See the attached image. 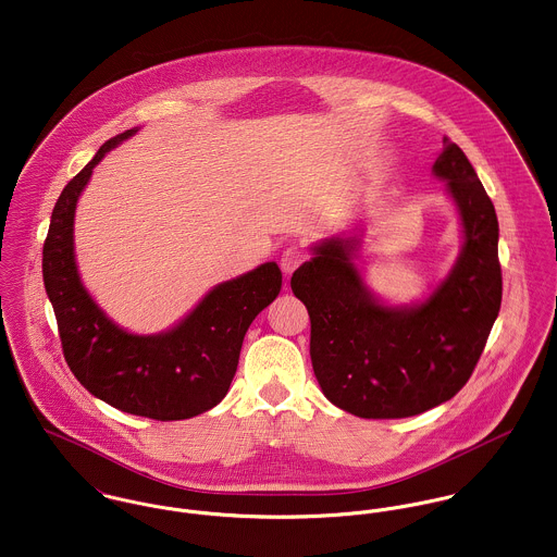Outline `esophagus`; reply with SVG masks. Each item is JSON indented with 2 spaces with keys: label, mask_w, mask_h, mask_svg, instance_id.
I'll return each mask as SVG.
<instances>
[{
  "label": "esophagus",
  "mask_w": 557,
  "mask_h": 557,
  "mask_svg": "<svg viewBox=\"0 0 557 557\" xmlns=\"http://www.w3.org/2000/svg\"><path fill=\"white\" fill-rule=\"evenodd\" d=\"M305 258H307V252H305L302 248L290 246V248L284 250V255L280 258V267H282V271H284L286 275H290Z\"/></svg>",
  "instance_id": "esophagus-1"
}]
</instances>
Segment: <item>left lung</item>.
I'll use <instances>...</instances> for the list:
<instances>
[{
	"label": "left lung",
	"instance_id": "1",
	"mask_svg": "<svg viewBox=\"0 0 557 557\" xmlns=\"http://www.w3.org/2000/svg\"><path fill=\"white\" fill-rule=\"evenodd\" d=\"M432 173L447 180L465 246L429 299L389 307L354 264L356 237L324 239L290 286L311 320L309 356L324 396L367 420L424 413L456 396L479 362L503 300L498 218L458 144L443 139Z\"/></svg>",
	"mask_w": 557,
	"mask_h": 557
}]
</instances>
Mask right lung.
Here are the masks:
<instances>
[{
  "mask_svg": "<svg viewBox=\"0 0 557 557\" xmlns=\"http://www.w3.org/2000/svg\"><path fill=\"white\" fill-rule=\"evenodd\" d=\"M137 128L108 139L63 188L44 242L42 273L67 367L103 403L150 420H188L215 407L237 371L244 337L282 288L264 262L218 284L172 331L131 335L86 293L74 257V214L92 168Z\"/></svg>",
  "mask_w": 557,
  "mask_h": 557,
  "instance_id": "obj_1",
  "label": "right lung"
}]
</instances>
